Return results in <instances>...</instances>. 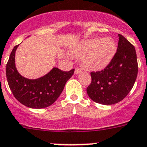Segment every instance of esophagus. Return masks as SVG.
Returning <instances> with one entry per match:
<instances>
[{
  "mask_svg": "<svg viewBox=\"0 0 147 147\" xmlns=\"http://www.w3.org/2000/svg\"><path fill=\"white\" fill-rule=\"evenodd\" d=\"M81 72V69L79 67H76L75 69V74H78Z\"/></svg>",
  "mask_w": 147,
  "mask_h": 147,
  "instance_id": "1",
  "label": "esophagus"
}]
</instances>
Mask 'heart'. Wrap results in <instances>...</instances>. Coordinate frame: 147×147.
Here are the masks:
<instances>
[{"label": "heart", "instance_id": "heart-1", "mask_svg": "<svg viewBox=\"0 0 147 147\" xmlns=\"http://www.w3.org/2000/svg\"><path fill=\"white\" fill-rule=\"evenodd\" d=\"M117 50L112 38H94L86 39L73 47L70 55L75 58L81 56V63L91 70L104 69L111 62Z\"/></svg>", "mask_w": 147, "mask_h": 147}]
</instances>
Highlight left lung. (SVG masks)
Returning <instances> with one entry per match:
<instances>
[{"mask_svg": "<svg viewBox=\"0 0 147 147\" xmlns=\"http://www.w3.org/2000/svg\"><path fill=\"white\" fill-rule=\"evenodd\" d=\"M117 52L101 71L92 72L91 84L86 89L93 101L111 105L121 101L134 86L138 75V61L134 46L118 34Z\"/></svg>", "mask_w": 147, "mask_h": 147, "instance_id": "left-lung-1", "label": "left lung"}]
</instances>
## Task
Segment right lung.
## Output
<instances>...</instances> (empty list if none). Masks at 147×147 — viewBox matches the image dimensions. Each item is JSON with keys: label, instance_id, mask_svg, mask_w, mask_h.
Instances as JSON below:
<instances>
[{"label": "right lung", "instance_id": "add662e5", "mask_svg": "<svg viewBox=\"0 0 147 147\" xmlns=\"http://www.w3.org/2000/svg\"><path fill=\"white\" fill-rule=\"evenodd\" d=\"M15 46L6 63V74L12 94L20 104L33 109H41L52 105L63 90L65 84L72 77L75 69L63 72L52 69L49 73L38 79H28L18 72L15 63Z\"/></svg>", "mask_w": 147, "mask_h": 147}]
</instances>
